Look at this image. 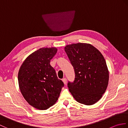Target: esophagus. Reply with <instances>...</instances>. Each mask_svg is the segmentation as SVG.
<instances>
[{
    "mask_svg": "<svg viewBox=\"0 0 128 128\" xmlns=\"http://www.w3.org/2000/svg\"><path fill=\"white\" fill-rule=\"evenodd\" d=\"M62 82H64V84H65V85H66V83H67V80H66V78H63L62 79Z\"/></svg>",
    "mask_w": 128,
    "mask_h": 128,
    "instance_id": "34e87169",
    "label": "esophagus"
}]
</instances>
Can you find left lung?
Returning a JSON list of instances; mask_svg holds the SVG:
<instances>
[{
  "mask_svg": "<svg viewBox=\"0 0 128 128\" xmlns=\"http://www.w3.org/2000/svg\"><path fill=\"white\" fill-rule=\"evenodd\" d=\"M65 51L74 67L75 76L69 90L77 102L92 105L101 98L108 86L109 72L101 53L88 43L67 45Z\"/></svg>",
  "mask_w": 128,
  "mask_h": 128,
  "instance_id": "left-lung-1",
  "label": "left lung"
}]
</instances>
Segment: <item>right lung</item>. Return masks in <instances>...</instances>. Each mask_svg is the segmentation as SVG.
Returning <instances> with one entry per match:
<instances>
[{
  "instance_id": "right-lung-1",
  "label": "right lung",
  "mask_w": 128,
  "mask_h": 128,
  "mask_svg": "<svg viewBox=\"0 0 128 128\" xmlns=\"http://www.w3.org/2000/svg\"><path fill=\"white\" fill-rule=\"evenodd\" d=\"M57 52L55 47L42 48L27 57L18 73L21 94L29 104L46 110L56 103L64 83L50 65Z\"/></svg>"
}]
</instances>
